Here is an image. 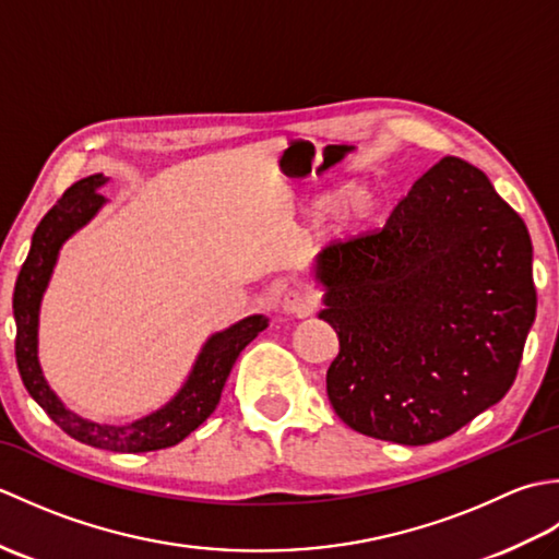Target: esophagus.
I'll return each mask as SVG.
<instances>
[{
    "label": "esophagus",
    "instance_id": "obj_1",
    "mask_svg": "<svg viewBox=\"0 0 559 559\" xmlns=\"http://www.w3.org/2000/svg\"><path fill=\"white\" fill-rule=\"evenodd\" d=\"M281 307L283 312L290 317H307L314 310V295L302 288H290L286 295H283Z\"/></svg>",
    "mask_w": 559,
    "mask_h": 559
}]
</instances>
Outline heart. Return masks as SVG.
<instances>
[{
    "mask_svg": "<svg viewBox=\"0 0 559 559\" xmlns=\"http://www.w3.org/2000/svg\"><path fill=\"white\" fill-rule=\"evenodd\" d=\"M379 206H382V194L370 182H350L348 187L341 189L336 204L331 194L317 197L310 206V216L314 221H322L334 209V221L338 228L353 230L370 223L377 216Z\"/></svg>",
    "mask_w": 559,
    "mask_h": 559,
    "instance_id": "b5f03b06",
    "label": "heart"
}]
</instances>
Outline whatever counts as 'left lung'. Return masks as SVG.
<instances>
[{"label":"left lung","instance_id":"1","mask_svg":"<svg viewBox=\"0 0 559 559\" xmlns=\"http://www.w3.org/2000/svg\"><path fill=\"white\" fill-rule=\"evenodd\" d=\"M312 271L338 334L326 394L355 432L430 444L514 384L536 319L533 247L476 165L442 158L382 230L329 245Z\"/></svg>","mask_w":559,"mask_h":559}]
</instances>
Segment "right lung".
Returning <instances> with one entry per match:
<instances>
[{
	"label": "right lung",
	"mask_w": 559,
	"mask_h": 559,
	"mask_svg": "<svg viewBox=\"0 0 559 559\" xmlns=\"http://www.w3.org/2000/svg\"><path fill=\"white\" fill-rule=\"evenodd\" d=\"M105 185H108V177L103 173L83 177L76 185H71L33 233L31 252L23 261L14 288L16 365L28 394L69 437L96 449L139 454V451L175 447L216 411L225 379H228L237 355L269 326V319L264 314H249L233 326L211 334L201 346L192 372L180 391L165 406L144 418L124 425H105L69 411L47 384L38 360L40 302L47 283L52 278L59 249L71 235L96 218V213L108 201L98 194V189Z\"/></svg>",
	"instance_id": "add662e5"
}]
</instances>
